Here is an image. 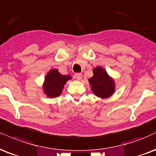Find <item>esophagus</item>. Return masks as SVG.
<instances>
[{
	"mask_svg": "<svg viewBox=\"0 0 156 156\" xmlns=\"http://www.w3.org/2000/svg\"><path fill=\"white\" fill-rule=\"evenodd\" d=\"M75 78H76L77 80H80L81 79V78H82V74L81 73H76V74H75Z\"/></svg>",
	"mask_w": 156,
	"mask_h": 156,
	"instance_id": "obj_1",
	"label": "esophagus"
}]
</instances>
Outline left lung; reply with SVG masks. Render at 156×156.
Returning <instances> with one entry per match:
<instances>
[{"label":"left lung","mask_w":156,"mask_h":156,"mask_svg":"<svg viewBox=\"0 0 156 156\" xmlns=\"http://www.w3.org/2000/svg\"><path fill=\"white\" fill-rule=\"evenodd\" d=\"M93 73L92 78L89 79L93 93L100 98H107L111 96L115 91L114 80L101 67L94 69Z\"/></svg>","instance_id":"left-lung-1"}]
</instances>
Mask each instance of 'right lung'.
Returning a JSON list of instances; mask_svg holds the SVG:
<instances>
[{
  "mask_svg": "<svg viewBox=\"0 0 156 156\" xmlns=\"http://www.w3.org/2000/svg\"><path fill=\"white\" fill-rule=\"evenodd\" d=\"M70 78V76L60 74L57 69L51 70L45 78L44 84V93L51 98L59 97L62 91L65 84Z\"/></svg>",
  "mask_w": 156,
  "mask_h": 156,
  "instance_id": "obj_1",
  "label": "right lung"
}]
</instances>
